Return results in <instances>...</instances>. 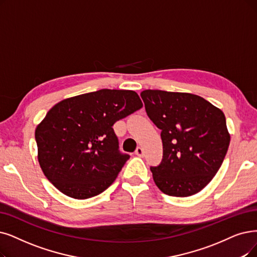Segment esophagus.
<instances>
[{
  "label": "esophagus",
  "instance_id": "obj_1",
  "mask_svg": "<svg viewBox=\"0 0 257 257\" xmlns=\"http://www.w3.org/2000/svg\"><path fill=\"white\" fill-rule=\"evenodd\" d=\"M135 154H136L137 156H139V157H143V155H145V151H143L142 148L138 147V148L136 149V151H135Z\"/></svg>",
  "mask_w": 257,
  "mask_h": 257
}]
</instances>
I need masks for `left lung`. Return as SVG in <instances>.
I'll return each instance as SVG.
<instances>
[{"instance_id": "obj_1", "label": "left lung", "mask_w": 257, "mask_h": 257, "mask_svg": "<svg viewBox=\"0 0 257 257\" xmlns=\"http://www.w3.org/2000/svg\"><path fill=\"white\" fill-rule=\"evenodd\" d=\"M140 96L161 130L162 160L151 167L156 186L175 197L198 193L216 175L230 145L224 114L189 93L147 89Z\"/></svg>"}]
</instances>
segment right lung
<instances>
[{
	"instance_id": "1",
	"label": "right lung",
	"mask_w": 257,
	"mask_h": 257,
	"mask_svg": "<svg viewBox=\"0 0 257 257\" xmlns=\"http://www.w3.org/2000/svg\"><path fill=\"white\" fill-rule=\"evenodd\" d=\"M134 90L100 89L60 101L37 126L38 160L66 196L86 199L105 191L130 158L112 125L142 107Z\"/></svg>"
}]
</instances>
